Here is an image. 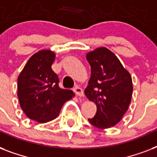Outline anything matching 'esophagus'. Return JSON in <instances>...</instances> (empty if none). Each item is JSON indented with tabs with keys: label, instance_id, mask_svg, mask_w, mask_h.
Segmentation results:
<instances>
[{
	"label": "esophagus",
	"instance_id": "34e87169",
	"mask_svg": "<svg viewBox=\"0 0 157 157\" xmlns=\"http://www.w3.org/2000/svg\"><path fill=\"white\" fill-rule=\"evenodd\" d=\"M73 91L75 92V94H76V95L79 96V97H81V98L84 97V92L83 90H82V89L78 87V86H76V87L73 89Z\"/></svg>",
	"mask_w": 157,
	"mask_h": 157
}]
</instances>
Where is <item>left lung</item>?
<instances>
[{"label": "left lung", "instance_id": "8db88e82", "mask_svg": "<svg viewBox=\"0 0 157 157\" xmlns=\"http://www.w3.org/2000/svg\"><path fill=\"white\" fill-rule=\"evenodd\" d=\"M91 76L85 94L97 106L90 123L99 129L114 126L129 108L133 93L130 74L116 55L105 47L86 54Z\"/></svg>", "mask_w": 157, "mask_h": 157}]
</instances>
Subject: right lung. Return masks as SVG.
<instances>
[{"label": "right lung", "instance_id": "obj_1", "mask_svg": "<svg viewBox=\"0 0 157 157\" xmlns=\"http://www.w3.org/2000/svg\"><path fill=\"white\" fill-rule=\"evenodd\" d=\"M55 54L38 51L28 59L18 77V98L26 116L39 123L55 119L74 93L59 88V77L51 68Z\"/></svg>", "mask_w": 157, "mask_h": 157}]
</instances>
